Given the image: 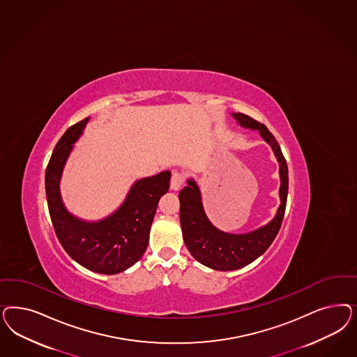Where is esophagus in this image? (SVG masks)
<instances>
[{"label":"esophagus","instance_id":"esophagus-1","mask_svg":"<svg viewBox=\"0 0 357 357\" xmlns=\"http://www.w3.org/2000/svg\"><path fill=\"white\" fill-rule=\"evenodd\" d=\"M185 183V173L180 171H173L171 176V189L178 190Z\"/></svg>","mask_w":357,"mask_h":357}]
</instances>
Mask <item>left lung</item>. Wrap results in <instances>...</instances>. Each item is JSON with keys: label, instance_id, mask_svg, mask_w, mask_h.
<instances>
[{"label": "left lung", "instance_id": "left-lung-1", "mask_svg": "<svg viewBox=\"0 0 357 357\" xmlns=\"http://www.w3.org/2000/svg\"><path fill=\"white\" fill-rule=\"evenodd\" d=\"M238 122L244 127L259 130L260 135L272 150L280 162V198L281 205L276 217L266 226L248 234H227L215 229L207 219L201 202V193L196 181L189 180L188 185L178 193L180 198V222L183 238L189 252L199 261L215 271H235L252 263L269 248L275 241L287 207L288 198V165L273 134L265 125L248 115L234 113Z\"/></svg>", "mask_w": 357, "mask_h": 357}]
</instances>
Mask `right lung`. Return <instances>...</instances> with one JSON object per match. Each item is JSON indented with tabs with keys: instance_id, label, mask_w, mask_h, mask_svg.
Returning a JSON list of instances; mask_svg holds the SVG:
<instances>
[{
	"instance_id": "obj_1",
	"label": "right lung",
	"mask_w": 357,
	"mask_h": 357,
	"mask_svg": "<svg viewBox=\"0 0 357 357\" xmlns=\"http://www.w3.org/2000/svg\"><path fill=\"white\" fill-rule=\"evenodd\" d=\"M89 118L69 127L52 152L46 169V196L50 217L66 252L84 268L115 275L135 264L146 252L150 229L159 199L169 189L171 172L137 181L126 201L114 214L100 222H84L70 215L60 198L59 181L72 144Z\"/></svg>"
}]
</instances>
